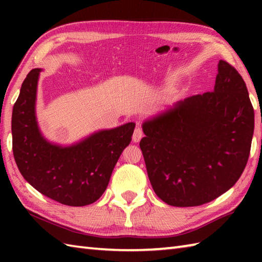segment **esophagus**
Instances as JSON below:
<instances>
[{"instance_id": "esophagus-1", "label": "esophagus", "mask_w": 262, "mask_h": 262, "mask_svg": "<svg viewBox=\"0 0 262 262\" xmlns=\"http://www.w3.org/2000/svg\"><path fill=\"white\" fill-rule=\"evenodd\" d=\"M143 137V130L141 127H136L134 130V134H133V142L138 143L141 141V138Z\"/></svg>"}]
</instances>
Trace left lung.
Instances as JSON below:
<instances>
[{"mask_svg":"<svg viewBox=\"0 0 262 262\" xmlns=\"http://www.w3.org/2000/svg\"><path fill=\"white\" fill-rule=\"evenodd\" d=\"M140 146L154 192L199 206L235 185L246 168L254 111L238 72L220 60L214 91L186 98L143 122Z\"/></svg>","mask_w":262,"mask_h":262,"instance_id":"1","label":"left lung"}]
</instances>
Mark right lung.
Listing matches in <instances>:
<instances>
[{
  "instance_id": "right-lung-1",
  "label": "right lung",
  "mask_w": 262,
  "mask_h": 262,
  "mask_svg": "<svg viewBox=\"0 0 262 262\" xmlns=\"http://www.w3.org/2000/svg\"><path fill=\"white\" fill-rule=\"evenodd\" d=\"M42 70L29 72L12 111V148L22 177L43 196L80 207L102 196L135 122L93 133L69 146L47 141L36 117L37 86Z\"/></svg>"
}]
</instances>
